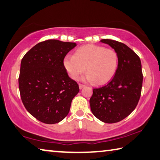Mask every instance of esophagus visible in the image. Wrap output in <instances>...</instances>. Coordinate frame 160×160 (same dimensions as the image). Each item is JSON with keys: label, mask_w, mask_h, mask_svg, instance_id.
Instances as JSON below:
<instances>
[{"label": "esophagus", "mask_w": 160, "mask_h": 160, "mask_svg": "<svg viewBox=\"0 0 160 160\" xmlns=\"http://www.w3.org/2000/svg\"><path fill=\"white\" fill-rule=\"evenodd\" d=\"M78 86H79V88L80 89H82L83 88H84L86 86L83 85V84H82V83H79V84H78Z\"/></svg>", "instance_id": "obj_1"}]
</instances>
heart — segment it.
<instances>
[{
    "label": "heart",
    "mask_w": 160,
    "mask_h": 160,
    "mask_svg": "<svg viewBox=\"0 0 160 160\" xmlns=\"http://www.w3.org/2000/svg\"><path fill=\"white\" fill-rule=\"evenodd\" d=\"M63 67L69 77L78 80L87 71L85 79L102 85L114 77L119 66V55L112 48L88 44L76 50L74 55H67Z\"/></svg>",
    "instance_id": "1"
}]
</instances>
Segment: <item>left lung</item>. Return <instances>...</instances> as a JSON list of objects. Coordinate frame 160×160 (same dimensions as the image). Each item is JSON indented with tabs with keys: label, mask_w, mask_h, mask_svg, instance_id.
Returning <instances> with one entry per match:
<instances>
[{
	"label": "left lung",
	"mask_w": 160,
	"mask_h": 160,
	"mask_svg": "<svg viewBox=\"0 0 160 160\" xmlns=\"http://www.w3.org/2000/svg\"><path fill=\"white\" fill-rule=\"evenodd\" d=\"M119 55V66L108 84L93 89L90 98L93 115L108 124L122 121L135 110L141 94L142 76L140 58L121 42L102 39Z\"/></svg>",
	"instance_id": "left-lung-1"
}]
</instances>
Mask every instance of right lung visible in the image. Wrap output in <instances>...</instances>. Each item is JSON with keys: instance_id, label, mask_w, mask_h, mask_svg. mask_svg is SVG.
<instances>
[{"instance_id": "right-lung-1", "label": "right lung", "mask_w": 160, "mask_h": 160, "mask_svg": "<svg viewBox=\"0 0 160 160\" xmlns=\"http://www.w3.org/2000/svg\"><path fill=\"white\" fill-rule=\"evenodd\" d=\"M76 46L55 39L42 41L22 60L19 77L22 101L33 117L45 124H56L65 118L79 91L62 64L64 56Z\"/></svg>"}]
</instances>
